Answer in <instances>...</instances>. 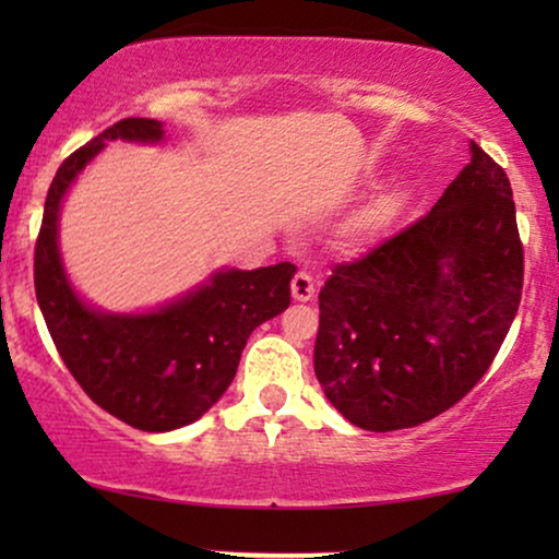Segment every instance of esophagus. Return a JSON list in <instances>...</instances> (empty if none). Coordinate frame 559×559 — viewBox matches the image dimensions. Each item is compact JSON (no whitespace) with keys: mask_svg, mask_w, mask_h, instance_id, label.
<instances>
[{"mask_svg":"<svg viewBox=\"0 0 559 559\" xmlns=\"http://www.w3.org/2000/svg\"><path fill=\"white\" fill-rule=\"evenodd\" d=\"M293 297L297 302H308L316 297V282H312V277L308 272H297L293 277Z\"/></svg>","mask_w":559,"mask_h":559,"instance_id":"esophagus-1","label":"esophagus"}]
</instances>
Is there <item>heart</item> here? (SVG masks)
<instances>
[{
	"instance_id": "b5f03b06",
	"label": "heart",
	"mask_w": 559,
	"mask_h": 559,
	"mask_svg": "<svg viewBox=\"0 0 559 559\" xmlns=\"http://www.w3.org/2000/svg\"><path fill=\"white\" fill-rule=\"evenodd\" d=\"M394 213H396L394 198H381V201L371 205V209L358 213V216L346 226V231H343V241H346V247L350 249L369 247V243L379 236L381 228L394 218Z\"/></svg>"
}]
</instances>
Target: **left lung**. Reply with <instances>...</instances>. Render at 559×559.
Here are the masks:
<instances>
[{
    "instance_id": "1",
    "label": "left lung",
    "mask_w": 559,
    "mask_h": 559,
    "mask_svg": "<svg viewBox=\"0 0 559 559\" xmlns=\"http://www.w3.org/2000/svg\"><path fill=\"white\" fill-rule=\"evenodd\" d=\"M524 251L507 173L471 142L440 201L320 289L316 377L361 430L423 425L491 366L522 300Z\"/></svg>"
}]
</instances>
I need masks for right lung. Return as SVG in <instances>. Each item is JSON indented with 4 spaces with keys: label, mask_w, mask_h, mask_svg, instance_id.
<instances>
[{
    "label": "right lung",
    "mask_w": 559,
    "mask_h": 559,
    "mask_svg": "<svg viewBox=\"0 0 559 559\" xmlns=\"http://www.w3.org/2000/svg\"><path fill=\"white\" fill-rule=\"evenodd\" d=\"M157 144L163 121L121 119L58 167L35 243V295L60 358L91 400L144 432H170L201 419L236 377L257 325L289 305L297 266L216 270L186 295L147 312H106L68 280L58 243L60 205L106 142Z\"/></svg>",
    "instance_id": "right-lung-1"
}]
</instances>
